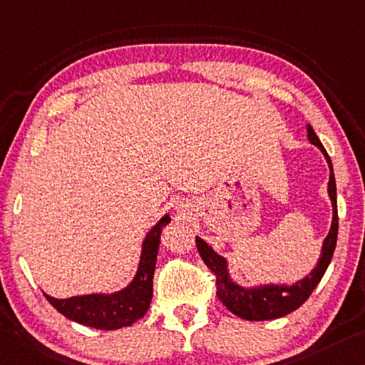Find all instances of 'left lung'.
Returning <instances> with one entry per match:
<instances>
[{
    "instance_id": "8db88e82",
    "label": "left lung",
    "mask_w": 365,
    "mask_h": 365,
    "mask_svg": "<svg viewBox=\"0 0 365 365\" xmlns=\"http://www.w3.org/2000/svg\"><path fill=\"white\" fill-rule=\"evenodd\" d=\"M307 136L312 144L320 149L325 155L329 167V182H328V196L331 200L333 206V219L331 227L327 239L323 240L322 245V255L318 258L317 266L310 271L309 276L304 279L294 282L292 286L287 284H264V286H255V287H244L230 277L229 274V264L227 259L224 257L217 255L212 250V247L206 244L203 239L196 237V247H198L200 257L203 258L205 264L210 268L214 274H216V286H217V297L221 302L227 307V310L232 312L234 315L244 318V320L250 322H262V320H274V318H281L291 312L297 310L305 300L310 297L314 292L318 282L322 281L323 274L328 268L329 262L333 258L334 247H336L338 239V205H336V182H334L333 173V164L329 155L327 154L323 144L318 140L314 128L307 125Z\"/></svg>"
}]
</instances>
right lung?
<instances>
[{
    "label": "right lung",
    "instance_id": "obj_1",
    "mask_svg": "<svg viewBox=\"0 0 365 365\" xmlns=\"http://www.w3.org/2000/svg\"><path fill=\"white\" fill-rule=\"evenodd\" d=\"M170 222L165 214L143 240L140 264L133 281L112 294H88L69 299H55L43 292L48 302L69 320L96 329H118L130 327L144 317L153 299V277L158 259L162 229Z\"/></svg>",
    "mask_w": 365,
    "mask_h": 365
}]
</instances>
